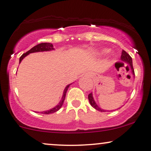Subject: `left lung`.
Masks as SVG:
<instances>
[{
	"mask_svg": "<svg viewBox=\"0 0 151 151\" xmlns=\"http://www.w3.org/2000/svg\"><path fill=\"white\" fill-rule=\"evenodd\" d=\"M121 59L123 61H125L127 62V63H128L129 65H130L131 67V69H132V73L134 75V68H133V65H132V57L129 55V54L126 51H124V50L122 51V55H121ZM88 101H89V103L91 105L92 107H93V108H95L96 110H99V111H101V112H105V110H102L101 108H100L99 106H98L97 105H96V103H95V101H94L93 100V95H92V93H91L88 94Z\"/></svg>",
	"mask_w": 151,
	"mask_h": 151,
	"instance_id": "obj_1",
	"label": "left lung"
}]
</instances>
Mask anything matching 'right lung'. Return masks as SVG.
I'll use <instances>...</instances> for the list:
<instances>
[{
	"instance_id": "obj_1",
	"label": "right lung",
	"mask_w": 151,
	"mask_h": 151,
	"mask_svg": "<svg viewBox=\"0 0 151 151\" xmlns=\"http://www.w3.org/2000/svg\"><path fill=\"white\" fill-rule=\"evenodd\" d=\"M53 46H52V44L50 43H39V44L36 45L34 47H33L32 48H31L29 50H28V51L25 52V53H24L21 56L20 58H19V63H21V61L22 60V59L24 58L25 57V56H27V55H29V53H32V52H42V51H48V50H53ZM70 86V84L68 85V86H66V88H65V91H64V93H63V97H62V100L60 101V102L59 103V104L58 105H56L55 108L50 109V110H47V111H45V112H41V113L42 114H51V113H53V112H55L56 111H58V110H60V108L62 107V105H63V103H64V101L65 99V96H66V93H67V91H68L69 86Z\"/></svg>"
}]
</instances>
